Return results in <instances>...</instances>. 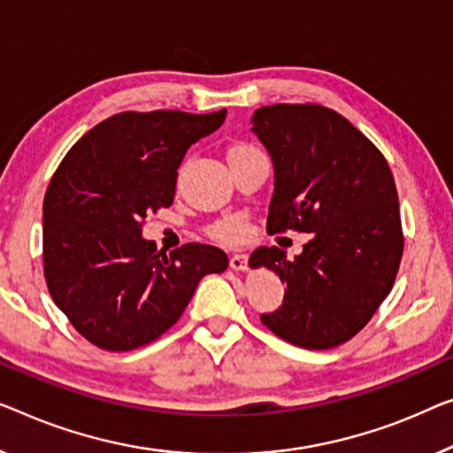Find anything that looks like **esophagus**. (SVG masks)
<instances>
[{
	"mask_svg": "<svg viewBox=\"0 0 453 453\" xmlns=\"http://www.w3.org/2000/svg\"><path fill=\"white\" fill-rule=\"evenodd\" d=\"M246 262H248V254L235 252V254H232V258H229V266H232L234 270H244Z\"/></svg>",
	"mask_w": 453,
	"mask_h": 453,
	"instance_id": "obj_1",
	"label": "esophagus"
}]
</instances>
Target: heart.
<instances>
[{
	"label": "heart",
	"instance_id": "obj_1",
	"mask_svg": "<svg viewBox=\"0 0 453 453\" xmlns=\"http://www.w3.org/2000/svg\"><path fill=\"white\" fill-rule=\"evenodd\" d=\"M254 146L250 144H235L229 154H238V152H246V150H252ZM248 221L244 215L240 213H234V215H226V218H221L219 221H215V224L209 227V234L213 235L215 240L219 242H240L244 240L248 235Z\"/></svg>",
	"mask_w": 453,
	"mask_h": 453
}]
</instances>
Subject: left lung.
I'll return each instance as SVG.
<instances>
[{"instance_id": "1", "label": "left lung", "mask_w": 453, "mask_h": 453, "mask_svg": "<svg viewBox=\"0 0 453 453\" xmlns=\"http://www.w3.org/2000/svg\"><path fill=\"white\" fill-rule=\"evenodd\" d=\"M252 124L274 162L266 232L313 234L295 260L276 246L250 256V266H266L287 285L282 305L260 321L293 346L335 348L372 319L399 273L404 238L393 173L372 142L326 105H265Z\"/></svg>"}]
</instances>
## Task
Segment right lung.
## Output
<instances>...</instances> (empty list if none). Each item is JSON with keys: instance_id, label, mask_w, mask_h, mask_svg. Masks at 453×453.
Instances as JSON below:
<instances>
[{"instance_id": "obj_1", "label": "right lung", "mask_w": 453, "mask_h": 453, "mask_svg": "<svg viewBox=\"0 0 453 453\" xmlns=\"http://www.w3.org/2000/svg\"><path fill=\"white\" fill-rule=\"evenodd\" d=\"M226 110L121 111L91 127L54 171L42 205L44 279L71 326L107 352H130L168 332L224 250L171 254L142 238L146 213L171 207L188 146L218 130Z\"/></svg>"}]
</instances>
